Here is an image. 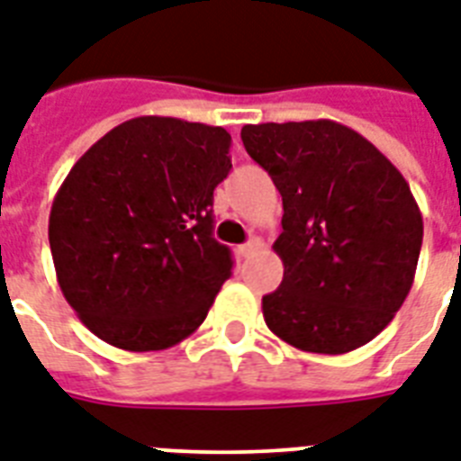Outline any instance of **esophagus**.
I'll return each instance as SVG.
<instances>
[{
    "instance_id": "34e87169",
    "label": "esophagus",
    "mask_w": 461,
    "mask_h": 461,
    "mask_svg": "<svg viewBox=\"0 0 461 461\" xmlns=\"http://www.w3.org/2000/svg\"><path fill=\"white\" fill-rule=\"evenodd\" d=\"M260 246H263V241L253 237V239H249V241H246V244L241 246L239 251L244 253V256H253V253H256V251H260Z\"/></svg>"
}]
</instances>
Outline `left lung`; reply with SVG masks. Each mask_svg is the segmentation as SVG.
Returning <instances> with one entry per match:
<instances>
[{
  "label": "left lung",
  "instance_id": "left-lung-1",
  "mask_svg": "<svg viewBox=\"0 0 461 461\" xmlns=\"http://www.w3.org/2000/svg\"><path fill=\"white\" fill-rule=\"evenodd\" d=\"M246 153L282 195L275 253L285 277L263 296L267 328L313 354H347L387 328L414 285L423 220L400 169L330 119L249 124Z\"/></svg>",
  "mask_w": 461,
  "mask_h": 461
}]
</instances>
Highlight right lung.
Here are the masks:
<instances>
[{"instance_id":"1","label":"right lung","mask_w":461,"mask_h":461,"mask_svg":"<svg viewBox=\"0 0 461 461\" xmlns=\"http://www.w3.org/2000/svg\"><path fill=\"white\" fill-rule=\"evenodd\" d=\"M222 126L136 117L104 133L54 195L50 249L83 325L126 351L169 349L231 275L212 191L231 169Z\"/></svg>"}]
</instances>
